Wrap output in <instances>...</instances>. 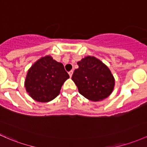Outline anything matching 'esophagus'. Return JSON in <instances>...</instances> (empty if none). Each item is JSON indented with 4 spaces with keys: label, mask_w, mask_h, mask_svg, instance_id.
<instances>
[{
    "label": "esophagus",
    "mask_w": 147,
    "mask_h": 147,
    "mask_svg": "<svg viewBox=\"0 0 147 147\" xmlns=\"http://www.w3.org/2000/svg\"><path fill=\"white\" fill-rule=\"evenodd\" d=\"M72 74H73V71H72V70L69 71V77H70V78H72Z\"/></svg>",
    "instance_id": "esophagus-1"
}]
</instances>
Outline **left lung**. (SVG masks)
Here are the masks:
<instances>
[{
  "label": "left lung",
  "instance_id": "obj_1",
  "mask_svg": "<svg viewBox=\"0 0 147 147\" xmlns=\"http://www.w3.org/2000/svg\"><path fill=\"white\" fill-rule=\"evenodd\" d=\"M79 67L72 80L80 94L92 101H99L109 97L115 86V78L110 69L94 56L84 57L78 62Z\"/></svg>",
  "mask_w": 147,
  "mask_h": 147
}]
</instances>
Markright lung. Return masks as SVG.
Returning <instances> with one entry per match:
<instances>
[{"label": "right lung", "mask_w": 147, "mask_h": 147, "mask_svg": "<svg viewBox=\"0 0 147 147\" xmlns=\"http://www.w3.org/2000/svg\"><path fill=\"white\" fill-rule=\"evenodd\" d=\"M69 78L64 66L51 55L41 57L28 69L24 86L36 101L46 103L60 94L65 82Z\"/></svg>", "instance_id": "obj_1"}]
</instances>
